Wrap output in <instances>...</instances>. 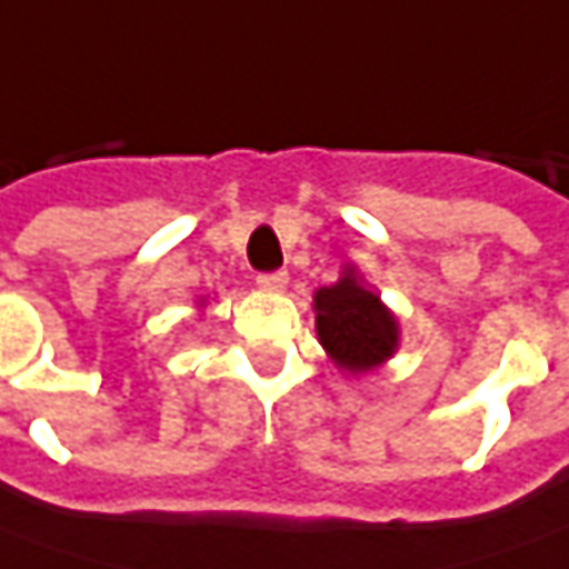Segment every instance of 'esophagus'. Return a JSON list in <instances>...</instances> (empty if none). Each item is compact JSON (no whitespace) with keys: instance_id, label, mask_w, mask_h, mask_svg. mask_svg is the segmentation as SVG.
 I'll return each instance as SVG.
<instances>
[{"instance_id":"obj_1","label":"esophagus","mask_w":569,"mask_h":569,"mask_svg":"<svg viewBox=\"0 0 569 569\" xmlns=\"http://www.w3.org/2000/svg\"><path fill=\"white\" fill-rule=\"evenodd\" d=\"M289 283V273L286 270H270V273H258V286L268 289V292H283Z\"/></svg>"}]
</instances>
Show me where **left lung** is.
I'll return each instance as SVG.
<instances>
[{"label": "left lung", "instance_id": "1", "mask_svg": "<svg viewBox=\"0 0 569 569\" xmlns=\"http://www.w3.org/2000/svg\"><path fill=\"white\" fill-rule=\"evenodd\" d=\"M317 339L349 373H367L389 361L398 349V320L377 292H370L355 270L315 292Z\"/></svg>", "mask_w": 569, "mask_h": 569}]
</instances>
